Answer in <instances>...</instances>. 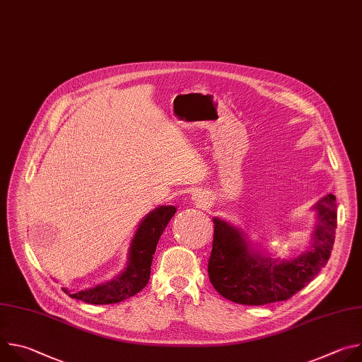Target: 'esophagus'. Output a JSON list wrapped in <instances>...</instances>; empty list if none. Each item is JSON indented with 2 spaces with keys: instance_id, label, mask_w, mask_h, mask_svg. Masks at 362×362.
Returning <instances> with one entry per match:
<instances>
[{
  "instance_id": "1",
  "label": "esophagus",
  "mask_w": 362,
  "mask_h": 362,
  "mask_svg": "<svg viewBox=\"0 0 362 362\" xmlns=\"http://www.w3.org/2000/svg\"><path fill=\"white\" fill-rule=\"evenodd\" d=\"M192 200L196 203V206H199V208H204V206L208 204V199H206V196L203 193H200V192L194 193L192 196Z\"/></svg>"
}]
</instances>
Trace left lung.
Instances as JSON below:
<instances>
[{"mask_svg": "<svg viewBox=\"0 0 362 362\" xmlns=\"http://www.w3.org/2000/svg\"><path fill=\"white\" fill-rule=\"evenodd\" d=\"M337 199L322 197L314 209L318 225L313 246L293 261H271L250 250L246 235L214 219V243L208 274L214 288L226 299L242 305H267L286 300L311 282L327 265L335 240Z\"/></svg>", "mask_w": 362, "mask_h": 362, "instance_id": "left-lung-1", "label": "left lung"}]
</instances>
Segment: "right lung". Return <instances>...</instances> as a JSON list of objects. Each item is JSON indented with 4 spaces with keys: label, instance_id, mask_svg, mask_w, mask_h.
Wrapping results in <instances>:
<instances>
[{
    "label": "right lung",
    "instance_id": "1",
    "mask_svg": "<svg viewBox=\"0 0 362 362\" xmlns=\"http://www.w3.org/2000/svg\"><path fill=\"white\" fill-rule=\"evenodd\" d=\"M175 214V206H159L143 219L130 246L127 268L116 279L76 293L67 289L64 292L94 305L117 303L140 292L150 279V267L158 242Z\"/></svg>",
    "mask_w": 362,
    "mask_h": 362
}]
</instances>
